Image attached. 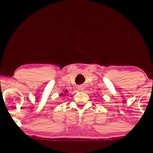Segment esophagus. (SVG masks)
I'll return each mask as SVG.
<instances>
[{"mask_svg": "<svg viewBox=\"0 0 153 153\" xmlns=\"http://www.w3.org/2000/svg\"><path fill=\"white\" fill-rule=\"evenodd\" d=\"M79 90H81V91H83V90H84V88H79Z\"/></svg>", "mask_w": 153, "mask_h": 153, "instance_id": "34e87169", "label": "esophagus"}]
</instances>
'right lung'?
Instances as JSON below:
<instances>
[{"label":"right lung","instance_id":"add662e5","mask_svg":"<svg viewBox=\"0 0 153 153\" xmlns=\"http://www.w3.org/2000/svg\"><path fill=\"white\" fill-rule=\"evenodd\" d=\"M67 92H68V91H67V90H65V92L64 93H61V94H59V96H60V97H64V96L65 95V94H67Z\"/></svg>","mask_w":153,"mask_h":153}]
</instances>
